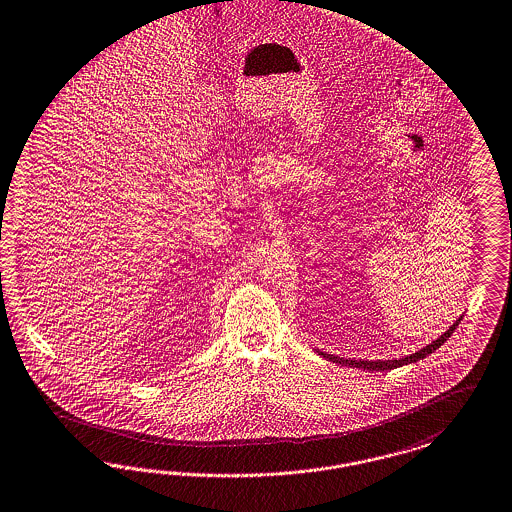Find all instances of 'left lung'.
<instances>
[{"label":"left lung","instance_id":"left-lung-1","mask_svg":"<svg viewBox=\"0 0 512 512\" xmlns=\"http://www.w3.org/2000/svg\"><path fill=\"white\" fill-rule=\"evenodd\" d=\"M459 326V320L451 326L440 339H436L432 345L429 347L423 348V350H419V352H415V354H411V356H406V358H402V360H392V362H368V360H345V358H337V356H331V354H324L322 352V356H326L329 360H333V362H337V364H345V366H350V368H362V369H379V371H389V369L400 368V366H404V364H411V362H417V360H421V358H425V356H429L432 354L436 348L442 347L446 341H448V337H450L451 333H453V329Z\"/></svg>","mask_w":512,"mask_h":512}]
</instances>
